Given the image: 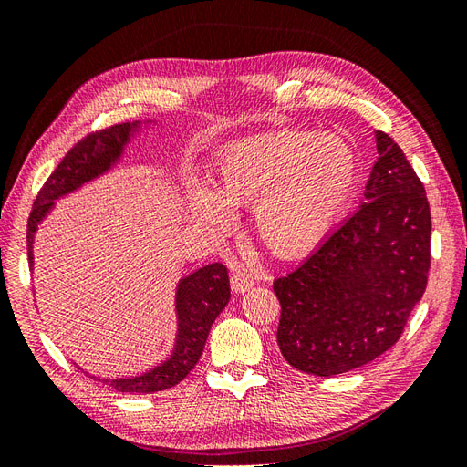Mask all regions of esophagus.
I'll return each instance as SVG.
<instances>
[{
	"label": "esophagus",
	"instance_id": "1",
	"mask_svg": "<svg viewBox=\"0 0 467 467\" xmlns=\"http://www.w3.org/2000/svg\"><path fill=\"white\" fill-rule=\"evenodd\" d=\"M253 282H255V280H253V276L247 271H244V268H239V271H235L232 275V288L237 294L249 290L253 286Z\"/></svg>",
	"mask_w": 467,
	"mask_h": 467
}]
</instances>
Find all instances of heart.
<instances>
[{
    "instance_id": "1",
    "label": "heart",
    "mask_w": 467,
    "mask_h": 467,
    "mask_svg": "<svg viewBox=\"0 0 467 467\" xmlns=\"http://www.w3.org/2000/svg\"><path fill=\"white\" fill-rule=\"evenodd\" d=\"M358 155L338 134L278 130L244 140L218 160V191L192 182L191 208L216 230H230L232 204H255L263 244L276 255L312 251L355 194Z\"/></svg>"
}]
</instances>
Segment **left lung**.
I'll return each instance as SVG.
<instances>
[{
  "label": "left lung",
  "mask_w": 467,
  "mask_h": 467,
  "mask_svg": "<svg viewBox=\"0 0 467 467\" xmlns=\"http://www.w3.org/2000/svg\"><path fill=\"white\" fill-rule=\"evenodd\" d=\"M366 202L296 271L275 280L276 341L296 370L337 376L400 341L431 271V206L403 150L376 132Z\"/></svg>",
  "instance_id": "8db88e82"
}]
</instances>
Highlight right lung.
<instances>
[{"instance_id":"add662e5","label":"right lung","mask_w":467,"mask_h":467,"mask_svg":"<svg viewBox=\"0 0 467 467\" xmlns=\"http://www.w3.org/2000/svg\"><path fill=\"white\" fill-rule=\"evenodd\" d=\"M138 124H112L101 130H93L69 148L64 160L54 169L45 185L38 191L33 204L29 222H26V247H29V263L33 265V237L38 222L45 218L52 201L74 191L99 173L107 171L115 163L129 142L130 132ZM230 302V278L228 268L222 263L206 265L191 276L182 278L177 290V314L179 335L175 352L158 368L130 379H103L109 386L122 393H153L177 386L194 364L199 362L212 323Z\"/></svg>"}]
</instances>
